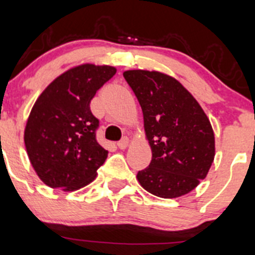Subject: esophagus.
Returning <instances> with one entry per match:
<instances>
[{
  "mask_svg": "<svg viewBox=\"0 0 255 255\" xmlns=\"http://www.w3.org/2000/svg\"><path fill=\"white\" fill-rule=\"evenodd\" d=\"M128 143H129V139H128L127 137H123V138L121 139L118 143H117V146H118V148L120 149H125V148H127Z\"/></svg>",
  "mask_w": 255,
  "mask_h": 255,
  "instance_id": "1",
  "label": "esophagus"
}]
</instances>
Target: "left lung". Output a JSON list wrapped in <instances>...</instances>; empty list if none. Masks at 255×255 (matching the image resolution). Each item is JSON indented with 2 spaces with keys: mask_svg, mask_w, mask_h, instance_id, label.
<instances>
[{
  "mask_svg": "<svg viewBox=\"0 0 255 255\" xmlns=\"http://www.w3.org/2000/svg\"><path fill=\"white\" fill-rule=\"evenodd\" d=\"M143 112L152 149L137 180L152 195L173 199L189 194L206 177L215 156L213 127L196 99L180 82L158 71L123 73Z\"/></svg>",
  "mask_w": 255,
  "mask_h": 255,
  "instance_id": "1",
  "label": "left lung"
}]
</instances>
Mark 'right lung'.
<instances>
[{
	"label": "right lung",
	"instance_id": "1",
	"mask_svg": "<svg viewBox=\"0 0 255 255\" xmlns=\"http://www.w3.org/2000/svg\"><path fill=\"white\" fill-rule=\"evenodd\" d=\"M116 68L83 64L61 74L40 94L25 128L30 162L41 181L52 189L75 191L87 186L107 160L97 142L99 120L90 101Z\"/></svg>",
	"mask_w": 255,
	"mask_h": 255
}]
</instances>
